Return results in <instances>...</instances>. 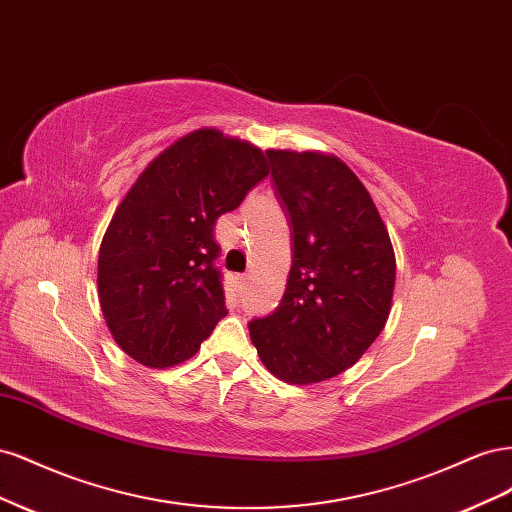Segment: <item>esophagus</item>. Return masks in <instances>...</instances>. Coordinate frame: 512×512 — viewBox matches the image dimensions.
I'll return each mask as SVG.
<instances>
[{
    "label": "esophagus",
    "instance_id": "1",
    "mask_svg": "<svg viewBox=\"0 0 512 512\" xmlns=\"http://www.w3.org/2000/svg\"><path fill=\"white\" fill-rule=\"evenodd\" d=\"M247 280H250V275H247V273H243V275H239V288H245V284H247Z\"/></svg>",
    "mask_w": 512,
    "mask_h": 512
}]
</instances>
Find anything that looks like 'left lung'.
Returning <instances> with one entry per match:
<instances>
[{
    "label": "left lung",
    "mask_w": 512,
    "mask_h": 512,
    "mask_svg": "<svg viewBox=\"0 0 512 512\" xmlns=\"http://www.w3.org/2000/svg\"><path fill=\"white\" fill-rule=\"evenodd\" d=\"M267 156L292 230V267L282 303L250 322V337L275 378L316 384L352 367L384 329L395 252L374 200L342 160L288 149Z\"/></svg>",
    "instance_id": "obj_1"
}]
</instances>
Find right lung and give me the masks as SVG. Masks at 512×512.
Returning <instances> with one entry per match:
<instances>
[{
    "label": "right lung",
    "mask_w": 512,
    "mask_h": 512,
    "mask_svg": "<svg viewBox=\"0 0 512 512\" xmlns=\"http://www.w3.org/2000/svg\"><path fill=\"white\" fill-rule=\"evenodd\" d=\"M267 175L265 153L213 128L181 136L138 175L98 256L106 327L134 361H188L228 314L213 228Z\"/></svg>",
    "instance_id": "1"
}]
</instances>
